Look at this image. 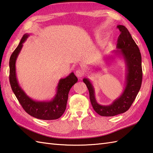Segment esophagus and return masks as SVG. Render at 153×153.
Returning <instances> with one entry per match:
<instances>
[{"label":"esophagus","instance_id":"1","mask_svg":"<svg viewBox=\"0 0 153 153\" xmlns=\"http://www.w3.org/2000/svg\"><path fill=\"white\" fill-rule=\"evenodd\" d=\"M76 75L78 78H82V77L84 76V71L82 70H77L76 71Z\"/></svg>","mask_w":153,"mask_h":153}]
</instances>
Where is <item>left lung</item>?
<instances>
[{
    "mask_svg": "<svg viewBox=\"0 0 153 153\" xmlns=\"http://www.w3.org/2000/svg\"><path fill=\"white\" fill-rule=\"evenodd\" d=\"M121 34L118 37L116 55L123 58L127 66L126 86L120 97L109 105H101L95 100L94 86L88 79L84 78L83 82L88 88L89 99L95 111L104 117H112L126 112L135 100L140 89L143 79L141 54L139 47L134 41L126 27L117 26Z\"/></svg>",
    "mask_w": 153,
    "mask_h": 153,
    "instance_id": "1",
    "label": "left lung"
}]
</instances>
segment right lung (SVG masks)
<instances>
[{"label": "right lung", "mask_w": 153, "mask_h": 153, "mask_svg": "<svg viewBox=\"0 0 153 153\" xmlns=\"http://www.w3.org/2000/svg\"><path fill=\"white\" fill-rule=\"evenodd\" d=\"M28 36V34H25L23 36L19 46L10 58L9 80L11 88L19 103L28 114L42 120H54L64 114L66 109L69 91L71 87L77 82V78L72 72L65 78L59 79L55 97L50 101H36L30 98L22 90L18 82L15 65L16 58L22 49L23 43Z\"/></svg>", "instance_id": "add662e5"}]
</instances>
